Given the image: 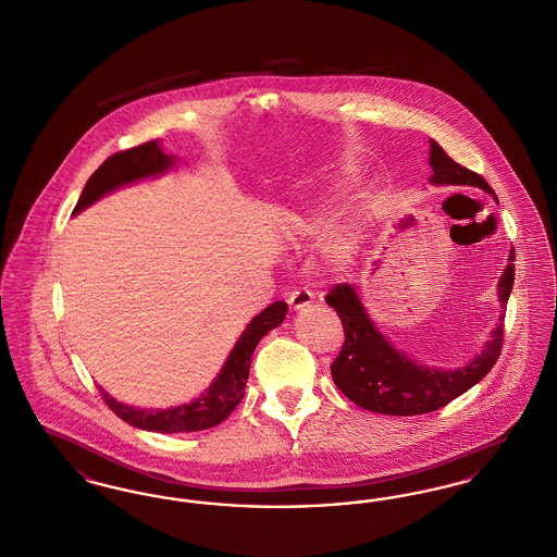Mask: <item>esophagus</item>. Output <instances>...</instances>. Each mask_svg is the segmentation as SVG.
<instances>
[{
    "label": "esophagus",
    "instance_id": "1",
    "mask_svg": "<svg viewBox=\"0 0 557 557\" xmlns=\"http://www.w3.org/2000/svg\"><path fill=\"white\" fill-rule=\"evenodd\" d=\"M313 292L307 290V288H298V290L290 292L288 296V305H290L292 311H300L305 307H309L313 302Z\"/></svg>",
    "mask_w": 557,
    "mask_h": 557
}]
</instances>
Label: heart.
Segmentation results:
<instances>
[{
    "label": "heart",
    "instance_id": "1",
    "mask_svg": "<svg viewBox=\"0 0 557 557\" xmlns=\"http://www.w3.org/2000/svg\"><path fill=\"white\" fill-rule=\"evenodd\" d=\"M288 221L298 234H311L313 227H315L309 216L296 214V212H290ZM355 250H357V236H355V230L350 225L330 232L327 238H325V244H323V252L332 263H346L355 255Z\"/></svg>",
    "mask_w": 557,
    "mask_h": 557
}]
</instances>
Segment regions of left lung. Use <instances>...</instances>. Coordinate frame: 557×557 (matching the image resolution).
<instances>
[{
    "label": "left lung",
    "instance_id": "1",
    "mask_svg": "<svg viewBox=\"0 0 557 557\" xmlns=\"http://www.w3.org/2000/svg\"><path fill=\"white\" fill-rule=\"evenodd\" d=\"M428 162L432 166V186H476L497 200L491 186L470 169L457 164L430 139ZM513 248L497 284L502 302L499 321L482 350L466 366L455 370L430 368L413 361L380 332L352 284H338L327 292L325 302L338 313L345 327V345L332 363L336 386L355 405L384 416H420L445 407L461 397L493 370L504 345L505 307L513 288Z\"/></svg>",
    "mask_w": 557,
    "mask_h": 557
}]
</instances>
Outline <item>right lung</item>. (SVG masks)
Returning <instances> with one entry per match:
<instances>
[{
    "mask_svg": "<svg viewBox=\"0 0 557 557\" xmlns=\"http://www.w3.org/2000/svg\"><path fill=\"white\" fill-rule=\"evenodd\" d=\"M175 162H177V157L166 154L160 148L157 139L146 141L132 150L112 154L87 180L73 214H79L87 207H91L94 202H98L100 198H104L121 187L164 175L166 171H171L175 166ZM286 313H288V305L284 300H277L252 319L246 325V330L242 332L238 343L230 350L223 368L212 380L211 386L200 397L194 398L189 403L169 407V409H141V407H132L127 403H121V400L110 397L102 386H100V393L107 400L108 407L121 420H125L127 424L139 428V430L175 434V432H198V430H207L212 425L221 424L244 397L246 380L250 373V361H252L250 357H252L255 348L273 327L282 325Z\"/></svg>",
    "mask_w": 557,
    "mask_h": 557,
    "instance_id": "add662e5",
    "label": "right lung"
}]
</instances>
